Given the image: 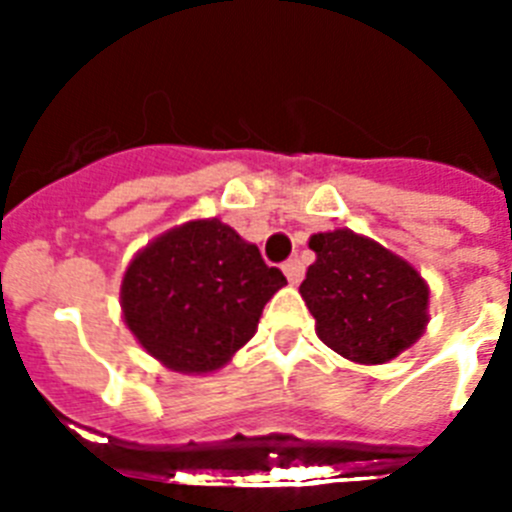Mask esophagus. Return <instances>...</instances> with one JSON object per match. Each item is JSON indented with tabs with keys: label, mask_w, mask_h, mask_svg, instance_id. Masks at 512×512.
Here are the masks:
<instances>
[{
	"label": "esophagus",
	"mask_w": 512,
	"mask_h": 512,
	"mask_svg": "<svg viewBox=\"0 0 512 512\" xmlns=\"http://www.w3.org/2000/svg\"><path fill=\"white\" fill-rule=\"evenodd\" d=\"M283 273H286V278H289L291 286H299L304 278V265L299 263V260H289V263L283 265Z\"/></svg>",
	"instance_id": "esophagus-1"
}]
</instances>
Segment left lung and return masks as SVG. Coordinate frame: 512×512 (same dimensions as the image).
<instances>
[{
    "mask_svg": "<svg viewBox=\"0 0 512 512\" xmlns=\"http://www.w3.org/2000/svg\"><path fill=\"white\" fill-rule=\"evenodd\" d=\"M315 263L299 286L320 341L356 364H385L429 322V283L409 260L351 229L309 236Z\"/></svg>",
    "mask_w": 512,
    "mask_h": 512,
    "instance_id": "left-lung-1",
    "label": "left lung"
}]
</instances>
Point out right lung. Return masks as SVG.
<instances>
[{"mask_svg": "<svg viewBox=\"0 0 512 512\" xmlns=\"http://www.w3.org/2000/svg\"><path fill=\"white\" fill-rule=\"evenodd\" d=\"M286 276L221 218H192L130 260L119 286L124 325L156 362L210 375L257 333Z\"/></svg>", "mask_w": 512, "mask_h": 512, "instance_id": "1", "label": "right lung"}]
</instances>
